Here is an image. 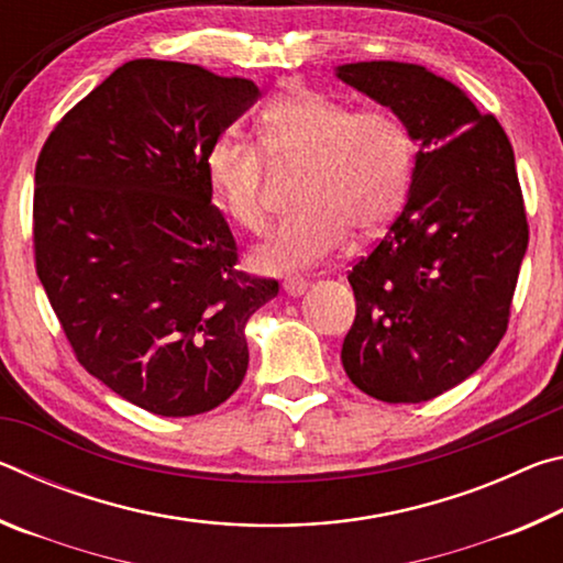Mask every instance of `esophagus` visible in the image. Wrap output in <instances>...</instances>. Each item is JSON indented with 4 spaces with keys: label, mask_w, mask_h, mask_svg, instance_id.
Wrapping results in <instances>:
<instances>
[{
    "label": "esophagus",
    "mask_w": 563,
    "mask_h": 563,
    "mask_svg": "<svg viewBox=\"0 0 563 563\" xmlns=\"http://www.w3.org/2000/svg\"><path fill=\"white\" fill-rule=\"evenodd\" d=\"M308 278H302V275H290V278H285L283 283V290L290 295V298H298L305 290H308Z\"/></svg>",
    "instance_id": "34e87169"
}]
</instances>
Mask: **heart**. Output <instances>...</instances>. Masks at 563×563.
<instances>
[{"label": "heart", "instance_id": "obj_1", "mask_svg": "<svg viewBox=\"0 0 563 563\" xmlns=\"http://www.w3.org/2000/svg\"><path fill=\"white\" fill-rule=\"evenodd\" d=\"M261 148L233 133L211 141L206 180L228 216L251 233L268 228L265 170L305 168L285 218L255 261L268 271L316 265L345 243L350 228L373 233L402 206L412 174V136L387 109L355 111L310 89L271 101L258 119Z\"/></svg>", "mask_w": 563, "mask_h": 563}]
</instances>
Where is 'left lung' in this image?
I'll return each instance as SVG.
<instances>
[{
	"label": "left lung",
	"mask_w": 563,
	"mask_h": 563,
	"mask_svg": "<svg viewBox=\"0 0 563 563\" xmlns=\"http://www.w3.org/2000/svg\"><path fill=\"white\" fill-rule=\"evenodd\" d=\"M338 76L419 141L405 208L347 273L357 310L342 367L383 402H427L476 373L507 332L529 243L514 148L492 113L424 66L357 62Z\"/></svg>",
	"instance_id": "obj_1"
}]
</instances>
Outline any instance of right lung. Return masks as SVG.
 I'll use <instances>...</instances> for the list:
<instances>
[{
  "label": "right lung",
  "instance_id": "1",
  "mask_svg": "<svg viewBox=\"0 0 563 563\" xmlns=\"http://www.w3.org/2000/svg\"><path fill=\"white\" fill-rule=\"evenodd\" d=\"M258 99L241 76L133 59L46 139L34 170V263L79 365L161 417L225 402L243 328L278 280L241 268L203 156Z\"/></svg>",
  "mask_w": 563,
  "mask_h": 563
}]
</instances>
